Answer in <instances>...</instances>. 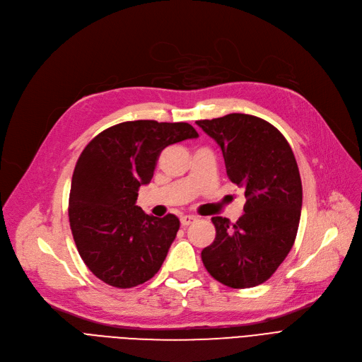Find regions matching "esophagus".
I'll return each instance as SVG.
<instances>
[{"mask_svg":"<svg viewBox=\"0 0 362 362\" xmlns=\"http://www.w3.org/2000/svg\"><path fill=\"white\" fill-rule=\"evenodd\" d=\"M197 220V217H194V216H182L180 217V224L183 226V227H186V226H189L191 224L192 221H195Z\"/></svg>","mask_w":362,"mask_h":362,"instance_id":"esophagus-1","label":"esophagus"}]
</instances>
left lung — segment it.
<instances>
[{
    "instance_id": "obj_1",
    "label": "left lung",
    "mask_w": 362,
    "mask_h": 362,
    "mask_svg": "<svg viewBox=\"0 0 362 362\" xmlns=\"http://www.w3.org/2000/svg\"><path fill=\"white\" fill-rule=\"evenodd\" d=\"M197 124L220 145L227 176L246 198L236 223L211 218L216 239L202 250V262L226 286H258L288 257L298 233L302 183L292 148L273 124L250 114Z\"/></svg>"
}]
</instances>
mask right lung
I'll list each match as a JSON object with an SVG mask.
<instances>
[{
  "instance_id": "1",
  "label": "right lung",
  "mask_w": 362,
  "mask_h": 362,
  "mask_svg": "<svg viewBox=\"0 0 362 362\" xmlns=\"http://www.w3.org/2000/svg\"><path fill=\"white\" fill-rule=\"evenodd\" d=\"M194 138L189 123L135 120L103 130L82 151L71 177L70 229L86 267L110 286L135 288L163 265L180 221L145 214L138 191L165 146Z\"/></svg>"
}]
</instances>
